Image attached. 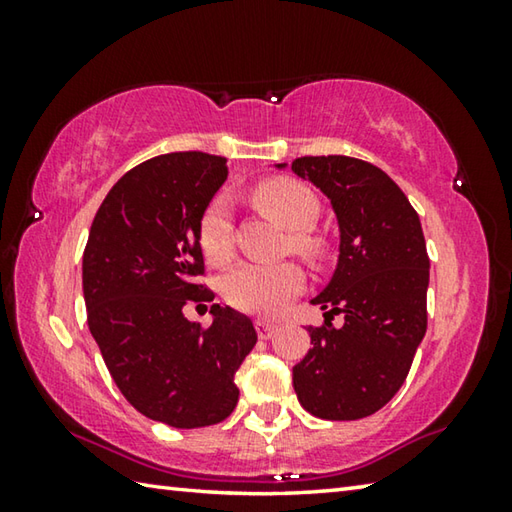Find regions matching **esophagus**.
Returning a JSON list of instances; mask_svg holds the SVG:
<instances>
[{"label": "esophagus", "mask_w": 512, "mask_h": 512, "mask_svg": "<svg viewBox=\"0 0 512 512\" xmlns=\"http://www.w3.org/2000/svg\"><path fill=\"white\" fill-rule=\"evenodd\" d=\"M255 329L259 339H271V336L277 332V325L268 323V320H255Z\"/></svg>", "instance_id": "obj_1"}]
</instances>
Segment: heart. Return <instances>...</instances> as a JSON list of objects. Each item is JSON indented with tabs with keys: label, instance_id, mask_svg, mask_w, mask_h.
<instances>
[{
	"label": "heart",
	"instance_id": "b5f03b06",
	"mask_svg": "<svg viewBox=\"0 0 512 512\" xmlns=\"http://www.w3.org/2000/svg\"><path fill=\"white\" fill-rule=\"evenodd\" d=\"M255 201L266 214L291 230V248L309 259L323 253L320 239L309 232L318 216V198L305 183L293 178H273L255 189ZM198 244L207 262L223 264L232 255V207L225 196H216L205 207L198 223ZM305 273L293 262L257 264L246 262L230 271L223 282L225 298L232 307L248 314H277L300 293Z\"/></svg>",
	"mask_w": 512,
	"mask_h": 512
}]
</instances>
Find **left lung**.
<instances>
[{"mask_svg": "<svg viewBox=\"0 0 512 512\" xmlns=\"http://www.w3.org/2000/svg\"><path fill=\"white\" fill-rule=\"evenodd\" d=\"M284 167V164H277ZM293 173L332 201L339 264L311 300L325 323L309 327V352L293 366L300 404L323 420H359L393 400L427 332L429 255L420 216L375 164L348 155H307ZM336 313L344 325L334 328Z\"/></svg>", "mask_w": 512, "mask_h": 512, "instance_id": "1", "label": "left lung"}]
</instances>
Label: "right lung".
Masks as SVG:
<instances>
[{"instance_id":"right-lung-1","label":"right lung","mask_w":512,"mask_h":512,"mask_svg":"<svg viewBox=\"0 0 512 512\" xmlns=\"http://www.w3.org/2000/svg\"><path fill=\"white\" fill-rule=\"evenodd\" d=\"M228 178L225 158L167 153L121 176L94 216L83 253L88 325L121 395L176 429L216 424L235 411V372L255 348L250 318L212 305V325L183 314L212 302L198 223Z\"/></svg>"}]
</instances>
